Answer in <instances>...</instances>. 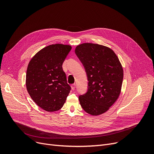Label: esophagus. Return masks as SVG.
I'll return each mask as SVG.
<instances>
[{"mask_svg": "<svg viewBox=\"0 0 154 154\" xmlns=\"http://www.w3.org/2000/svg\"><path fill=\"white\" fill-rule=\"evenodd\" d=\"M75 87H76V85L75 84H72V85H71V88H72V89L74 91V90H75Z\"/></svg>", "mask_w": 154, "mask_h": 154, "instance_id": "34e87169", "label": "esophagus"}]
</instances>
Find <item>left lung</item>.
Listing matches in <instances>:
<instances>
[{
    "label": "left lung",
    "mask_w": 154,
    "mask_h": 154,
    "mask_svg": "<svg viewBox=\"0 0 154 154\" xmlns=\"http://www.w3.org/2000/svg\"><path fill=\"white\" fill-rule=\"evenodd\" d=\"M75 54L85 68L87 92L79 99L82 109L92 116L107 112L119 98L124 71L118 57L106 46L84 43L77 45Z\"/></svg>",
    "instance_id": "obj_1"
}]
</instances>
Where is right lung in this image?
I'll list each match as a JSON object with an SVG mask.
<instances>
[{
  "instance_id": "1",
  "label": "right lung",
  "mask_w": 154,
  "mask_h": 154,
  "mask_svg": "<svg viewBox=\"0 0 154 154\" xmlns=\"http://www.w3.org/2000/svg\"><path fill=\"white\" fill-rule=\"evenodd\" d=\"M72 49L69 45L56 44L38 51L30 60L26 87L32 99L47 112L60 110L71 89L62 63Z\"/></svg>"
}]
</instances>
